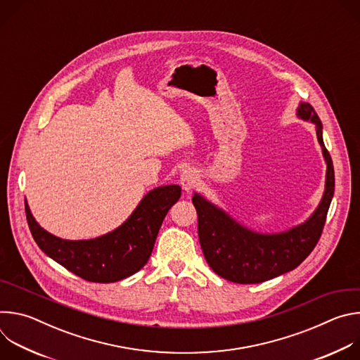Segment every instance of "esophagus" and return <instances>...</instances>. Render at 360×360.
<instances>
[{"mask_svg":"<svg viewBox=\"0 0 360 360\" xmlns=\"http://www.w3.org/2000/svg\"><path fill=\"white\" fill-rule=\"evenodd\" d=\"M196 182H198V175H196V172H195L193 169L188 168V169L182 171L181 178H179V184H181L182 189H184L186 193H189V192L195 188Z\"/></svg>","mask_w":360,"mask_h":360,"instance_id":"34e87169","label":"esophagus"}]
</instances>
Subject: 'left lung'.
I'll list each match as a JSON object with an SVG mask.
<instances>
[{
    "mask_svg": "<svg viewBox=\"0 0 360 360\" xmlns=\"http://www.w3.org/2000/svg\"><path fill=\"white\" fill-rule=\"evenodd\" d=\"M296 115L316 125L318 141L326 162L325 192L319 207L303 224L279 233H259L231 218L217 205L193 193L198 236L211 269L235 283H261L297 268L316 246L335 192L332 158L323 143L322 122L314 107L300 102Z\"/></svg>",
    "mask_w": 360,
    "mask_h": 360,
    "instance_id": "obj_1",
    "label": "left lung"
}]
</instances>
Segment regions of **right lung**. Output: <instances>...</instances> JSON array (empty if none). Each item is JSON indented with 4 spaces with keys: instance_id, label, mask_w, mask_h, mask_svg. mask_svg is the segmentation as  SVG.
<instances>
[{
    "instance_id": "right-lung-1",
    "label": "right lung",
    "mask_w": 360,
    "mask_h": 360,
    "mask_svg": "<svg viewBox=\"0 0 360 360\" xmlns=\"http://www.w3.org/2000/svg\"><path fill=\"white\" fill-rule=\"evenodd\" d=\"M179 198V185L152 189L121 226L107 235L84 240L61 239L46 232L34 219L27 200L25 215L34 240L51 259L88 282L111 283L143 268L164 218Z\"/></svg>"
}]
</instances>
